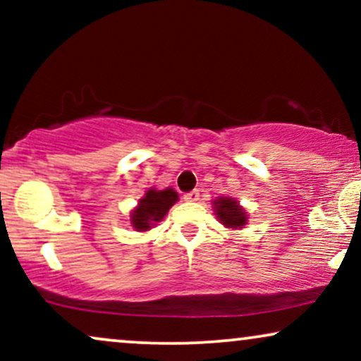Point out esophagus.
<instances>
[{
	"mask_svg": "<svg viewBox=\"0 0 361 361\" xmlns=\"http://www.w3.org/2000/svg\"><path fill=\"white\" fill-rule=\"evenodd\" d=\"M183 198L186 202H197V200H200V192H198V190H192V192L185 193Z\"/></svg>",
	"mask_w": 361,
	"mask_h": 361,
	"instance_id": "1",
	"label": "esophagus"
}]
</instances>
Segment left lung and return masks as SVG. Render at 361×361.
Here are the masks:
<instances>
[{"label": "left lung", "mask_w": 361, "mask_h": 361, "mask_svg": "<svg viewBox=\"0 0 361 361\" xmlns=\"http://www.w3.org/2000/svg\"><path fill=\"white\" fill-rule=\"evenodd\" d=\"M214 210L219 221L226 227H231V229H238V227L241 229L246 224V212L239 207L234 198H217L214 202Z\"/></svg>", "instance_id": "1"}]
</instances>
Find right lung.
Returning <instances> with one entry per match:
<instances>
[{"label":"right lung","mask_w":361,"mask_h":361,"mask_svg":"<svg viewBox=\"0 0 361 361\" xmlns=\"http://www.w3.org/2000/svg\"><path fill=\"white\" fill-rule=\"evenodd\" d=\"M178 200V193L173 188L147 190L146 197L140 198L139 207L132 212V226L137 231H147L154 222L163 221L171 205Z\"/></svg>","instance_id":"1"}]
</instances>
